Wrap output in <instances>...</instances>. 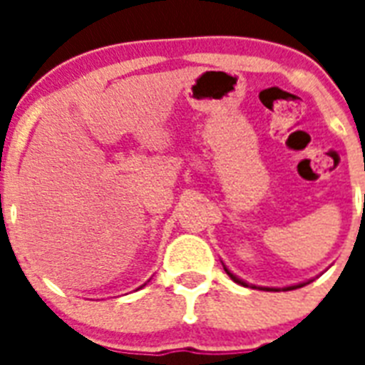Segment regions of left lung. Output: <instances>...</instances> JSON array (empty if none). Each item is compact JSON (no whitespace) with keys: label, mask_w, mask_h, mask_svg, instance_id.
<instances>
[{"label":"left lung","mask_w":365,"mask_h":365,"mask_svg":"<svg viewBox=\"0 0 365 365\" xmlns=\"http://www.w3.org/2000/svg\"><path fill=\"white\" fill-rule=\"evenodd\" d=\"M223 269H225V272H227L229 277H231V280H235V282L237 284H240V286H252V288H259V289H265V292H289V289H295V288H303V286H305V284H309L311 282V280H309V282H301V284H294V286H286V288H265V286H254V284H248V282H244L242 278H239L237 277V274H233V272L229 271L227 267L223 265Z\"/></svg>","instance_id":"left-lung-1"}]
</instances>
